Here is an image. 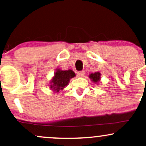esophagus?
Returning a JSON list of instances; mask_svg holds the SVG:
<instances>
[{
  "mask_svg": "<svg viewBox=\"0 0 146 146\" xmlns=\"http://www.w3.org/2000/svg\"><path fill=\"white\" fill-rule=\"evenodd\" d=\"M77 74H78L79 77H82V76H84V74H85V72H84V71H78V73H77Z\"/></svg>",
  "mask_w": 146,
  "mask_h": 146,
  "instance_id": "obj_1",
  "label": "esophagus"
}]
</instances>
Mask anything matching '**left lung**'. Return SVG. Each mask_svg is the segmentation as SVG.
<instances>
[{
    "label": "left lung",
    "instance_id": "8db88e82",
    "mask_svg": "<svg viewBox=\"0 0 146 146\" xmlns=\"http://www.w3.org/2000/svg\"><path fill=\"white\" fill-rule=\"evenodd\" d=\"M100 75H101V73H99V72H97V73H92V74L90 75V78L92 79V80L94 82H98L100 80V78H101V77H100Z\"/></svg>",
    "mask_w": 146,
    "mask_h": 146
}]
</instances>
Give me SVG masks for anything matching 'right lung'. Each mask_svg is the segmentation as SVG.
<instances>
[{"mask_svg": "<svg viewBox=\"0 0 146 146\" xmlns=\"http://www.w3.org/2000/svg\"><path fill=\"white\" fill-rule=\"evenodd\" d=\"M75 76V73L71 70L68 71H62L58 69L54 75V78L52 80V85H50L51 88H53L54 91L58 92L62 90L68 84L70 79Z\"/></svg>", "mask_w": 146, "mask_h": 146, "instance_id": "obj_1", "label": "right lung"}]
</instances>
